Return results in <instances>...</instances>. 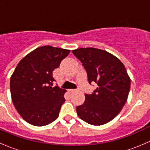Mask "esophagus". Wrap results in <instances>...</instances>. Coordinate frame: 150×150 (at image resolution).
Masks as SVG:
<instances>
[{
    "label": "esophagus",
    "instance_id": "esophagus-1",
    "mask_svg": "<svg viewBox=\"0 0 150 150\" xmlns=\"http://www.w3.org/2000/svg\"><path fill=\"white\" fill-rule=\"evenodd\" d=\"M68 91H69V92H70V93H71V92H73V91H75V89H69V90H68Z\"/></svg>",
    "mask_w": 150,
    "mask_h": 150
}]
</instances>
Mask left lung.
Listing matches in <instances>:
<instances>
[{"mask_svg":"<svg viewBox=\"0 0 150 150\" xmlns=\"http://www.w3.org/2000/svg\"><path fill=\"white\" fill-rule=\"evenodd\" d=\"M72 52L84 67L89 83L98 85L76 107L78 115L91 125L107 123L119 114L128 99L131 81L125 66L114 55L99 48H81Z\"/></svg>","mask_w":150,"mask_h":150,"instance_id":"8db88e82","label":"left lung"}]
</instances>
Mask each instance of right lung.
Segmentation results:
<instances>
[{
  "label": "right lung",
  "mask_w": 150,
  "mask_h": 150,
  "mask_svg": "<svg viewBox=\"0 0 150 150\" xmlns=\"http://www.w3.org/2000/svg\"><path fill=\"white\" fill-rule=\"evenodd\" d=\"M70 51L45 46L25 56L10 79L12 102L22 118L43 126L58 117L66 90L54 86L52 72Z\"/></svg>",
  "instance_id": "obj_1"
}]
</instances>
